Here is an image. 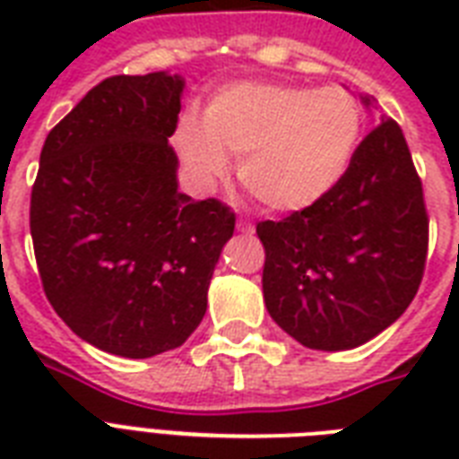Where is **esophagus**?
I'll return each mask as SVG.
<instances>
[{"label":"esophagus","mask_w":459,"mask_h":459,"mask_svg":"<svg viewBox=\"0 0 459 459\" xmlns=\"http://www.w3.org/2000/svg\"><path fill=\"white\" fill-rule=\"evenodd\" d=\"M238 230H240V233H245V236H250L252 230H255V226H252L247 219H238Z\"/></svg>","instance_id":"1"}]
</instances>
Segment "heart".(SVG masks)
Masks as SVG:
<instances>
[{
	"label": "heart",
	"instance_id": "1",
	"mask_svg": "<svg viewBox=\"0 0 459 459\" xmlns=\"http://www.w3.org/2000/svg\"><path fill=\"white\" fill-rule=\"evenodd\" d=\"M359 133L362 109L348 90L247 81L219 90L202 124L183 121L176 145L202 183L223 178L233 157L262 207L300 212L338 186Z\"/></svg>",
	"mask_w": 459,
	"mask_h": 459
}]
</instances>
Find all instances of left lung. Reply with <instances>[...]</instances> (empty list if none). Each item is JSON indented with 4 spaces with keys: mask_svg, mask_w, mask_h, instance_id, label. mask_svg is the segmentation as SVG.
I'll return each mask as SVG.
<instances>
[{
    "mask_svg": "<svg viewBox=\"0 0 459 459\" xmlns=\"http://www.w3.org/2000/svg\"><path fill=\"white\" fill-rule=\"evenodd\" d=\"M257 236L266 309L305 348L350 350L391 326L420 290L429 247L424 190L400 126L381 117L326 197L259 221Z\"/></svg>",
    "mask_w": 459,
    "mask_h": 459,
    "instance_id": "obj_1",
    "label": "left lung"
}]
</instances>
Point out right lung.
Instances as JSON below:
<instances>
[{
  "label": "right lung",
  "mask_w": 459,
  "mask_h": 459,
  "mask_svg": "<svg viewBox=\"0 0 459 459\" xmlns=\"http://www.w3.org/2000/svg\"><path fill=\"white\" fill-rule=\"evenodd\" d=\"M183 78L111 75L54 126L30 195V236L54 312L131 359L187 341L236 214L178 190Z\"/></svg>",
  "instance_id": "right-lung-1"
}]
</instances>
